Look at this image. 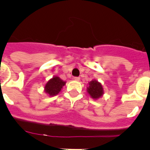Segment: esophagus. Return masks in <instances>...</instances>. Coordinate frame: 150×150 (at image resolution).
Wrapping results in <instances>:
<instances>
[{
	"label": "esophagus",
	"instance_id": "esophagus-1",
	"mask_svg": "<svg viewBox=\"0 0 150 150\" xmlns=\"http://www.w3.org/2000/svg\"><path fill=\"white\" fill-rule=\"evenodd\" d=\"M74 80H76V81H79L80 80V77H79V76H75V77L74 78Z\"/></svg>",
	"mask_w": 150,
	"mask_h": 150
}]
</instances>
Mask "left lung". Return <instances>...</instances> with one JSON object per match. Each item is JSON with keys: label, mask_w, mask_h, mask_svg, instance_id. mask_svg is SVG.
Masks as SVG:
<instances>
[{"label": "left lung", "mask_w": 150, "mask_h": 150, "mask_svg": "<svg viewBox=\"0 0 150 150\" xmlns=\"http://www.w3.org/2000/svg\"><path fill=\"white\" fill-rule=\"evenodd\" d=\"M87 91L90 96L94 99L100 98L104 94L103 87L101 84L96 80H92L89 83V86L87 88Z\"/></svg>", "instance_id": "obj_1"}]
</instances>
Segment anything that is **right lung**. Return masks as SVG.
I'll return each instance as SVG.
<instances>
[{
	"mask_svg": "<svg viewBox=\"0 0 150 150\" xmlns=\"http://www.w3.org/2000/svg\"><path fill=\"white\" fill-rule=\"evenodd\" d=\"M65 82L58 76H55L50 80L45 86V91L48 93L50 96H54L59 93L62 87L65 85Z\"/></svg>",
	"mask_w": 150,
	"mask_h": 150,
	"instance_id": "add662e5",
	"label": "right lung"
}]
</instances>
